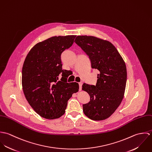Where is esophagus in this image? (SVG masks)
<instances>
[{"label": "esophagus", "mask_w": 152, "mask_h": 152, "mask_svg": "<svg viewBox=\"0 0 152 152\" xmlns=\"http://www.w3.org/2000/svg\"><path fill=\"white\" fill-rule=\"evenodd\" d=\"M82 86H83V83H79V88H80V91H81V89H82Z\"/></svg>", "instance_id": "esophagus-1"}]
</instances>
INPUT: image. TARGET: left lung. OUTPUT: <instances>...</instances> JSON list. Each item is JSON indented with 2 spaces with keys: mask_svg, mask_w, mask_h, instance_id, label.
Instances as JSON below:
<instances>
[{
  "mask_svg": "<svg viewBox=\"0 0 152 152\" xmlns=\"http://www.w3.org/2000/svg\"><path fill=\"white\" fill-rule=\"evenodd\" d=\"M74 42L89 57L92 68L99 71L95 86L83 85V90L90 96L89 102L83 105L84 113L92 120H105L123 99L127 80L125 63L108 41L94 36H78Z\"/></svg>",
  "mask_w": 152,
  "mask_h": 152,
  "instance_id": "obj_1",
  "label": "left lung"
}]
</instances>
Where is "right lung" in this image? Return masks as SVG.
<instances>
[{"mask_svg":"<svg viewBox=\"0 0 152 152\" xmlns=\"http://www.w3.org/2000/svg\"><path fill=\"white\" fill-rule=\"evenodd\" d=\"M75 37L54 36L40 42L31 49L24 60V94L31 108L45 119H57L64 115L68 101L78 91V83H67L68 75L62 68L61 60L62 53L72 45Z\"/></svg>","mask_w":152,"mask_h":152,"instance_id":"right-lung-1","label":"right lung"}]
</instances>
